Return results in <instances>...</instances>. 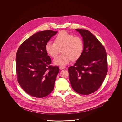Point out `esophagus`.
Returning a JSON list of instances; mask_svg holds the SVG:
<instances>
[{
  "label": "esophagus",
  "instance_id": "esophagus-1",
  "mask_svg": "<svg viewBox=\"0 0 122 122\" xmlns=\"http://www.w3.org/2000/svg\"><path fill=\"white\" fill-rule=\"evenodd\" d=\"M59 68H60V69L61 70H63V69H65L66 68L65 67H64V66H59Z\"/></svg>",
  "mask_w": 122,
  "mask_h": 122
}]
</instances>
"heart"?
Masks as SVG:
<instances>
[{"label":"heart","instance_id":"heart-1","mask_svg":"<svg viewBox=\"0 0 122 122\" xmlns=\"http://www.w3.org/2000/svg\"><path fill=\"white\" fill-rule=\"evenodd\" d=\"M46 50L52 58L57 57L53 62L57 65H66L70 61L78 60L82 55L84 48L83 39L75 36L66 31H61L55 36L54 42L48 41L45 46Z\"/></svg>","mask_w":122,"mask_h":122}]
</instances>
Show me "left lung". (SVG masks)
Instances as JSON below:
<instances>
[{"instance_id":"left-lung-1","label":"left lung","mask_w":122,"mask_h":122,"mask_svg":"<svg viewBox=\"0 0 122 122\" xmlns=\"http://www.w3.org/2000/svg\"><path fill=\"white\" fill-rule=\"evenodd\" d=\"M83 37L84 48L81 56L69 69L70 83L78 93L88 95L102 84L107 72V53L104 46L91 32L76 29Z\"/></svg>"}]
</instances>
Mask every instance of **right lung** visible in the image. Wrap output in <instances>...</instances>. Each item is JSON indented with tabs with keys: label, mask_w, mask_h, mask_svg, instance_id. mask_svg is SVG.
I'll list each match as a JSON object with an SVG mask.
<instances>
[{
	"label": "right lung",
	"mask_w": 122,
	"mask_h": 122,
	"mask_svg": "<svg viewBox=\"0 0 122 122\" xmlns=\"http://www.w3.org/2000/svg\"><path fill=\"white\" fill-rule=\"evenodd\" d=\"M57 31L37 32L24 41L16 55L17 80L22 89L36 98L49 95L54 89L58 66H51L52 61L46 50V44Z\"/></svg>",
	"instance_id": "obj_1"
}]
</instances>
